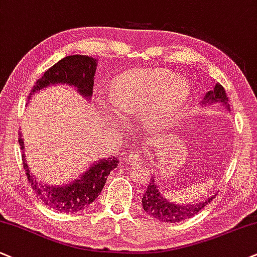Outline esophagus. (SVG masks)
Returning a JSON list of instances; mask_svg holds the SVG:
<instances>
[{"mask_svg":"<svg viewBox=\"0 0 257 257\" xmlns=\"http://www.w3.org/2000/svg\"><path fill=\"white\" fill-rule=\"evenodd\" d=\"M125 160L130 163H136V162H138L141 158H139V154L137 153V151H128L127 155L125 156Z\"/></svg>","mask_w":257,"mask_h":257,"instance_id":"1","label":"esophagus"}]
</instances>
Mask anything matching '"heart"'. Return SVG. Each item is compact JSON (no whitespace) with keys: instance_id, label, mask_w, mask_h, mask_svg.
I'll use <instances>...</instances> for the list:
<instances>
[{"instance_id":"1","label":"heart","mask_w":257,"mask_h":257,"mask_svg":"<svg viewBox=\"0 0 257 257\" xmlns=\"http://www.w3.org/2000/svg\"><path fill=\"white\" fill-rule=\"evenodd\" d=\"M110 97L100 107L114 119L139 115L145 127L162 130L181 112L189 97L186 78L166 69H149L125 74L110 87Z\"/></svg>"}]
</instances>
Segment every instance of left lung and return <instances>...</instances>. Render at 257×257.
<instances>
[{"label":"left lung","instance_id":"obj_1","mask_svg":"<svg viewBox=\"0 0 257 257\" xmlns=\"http://www.w3.org/2000/svg\"><path fill=\"white\" fill-rule=\"evenodd\" d=\"M227 101L229 100H227L225 89L223 88V85L217 83L213 90L207 91L204 100L201 101V104L207 106V104L219 102L223 106H226V108L229 109ZM151 180L153 181L149 183L147 192L144 193L143 199H142L143 210L149 216L161 221H166V223H176V221H182L187 218L193 217L214 198V195H212L206 200L196 202V204H175V202L167 200V198H164L161 193V188L154 177Z\"/></svg>","mask_w":257,"mask_h":257}]
</instances>
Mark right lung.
<instances>
[{
    "instance_id": "obj_1",
    "label": "right lung",
    "mask_w": 257,
    "mask_h": 257,
    "mask_svg": "<svg viewBox=\"0 0 257 257\" xmlns=\"http://www.w3.org/2000/svg\"><path fill=\"white\" fill-rule=\"evenodd\" d=\"M96 59L88 56L74 55L63 58L55 64L32 88L30 97L49 85L68 84L75 87L85 100H89L93 95L94 76L96 71ZM21 150L25 149L24 139L19 138ZM25 154L22 155L24 168L26 170L28 182L31 183L33 191L37 193L40 200L50 208L55 211L72 213L88 207L102 191L104 183L110 172L119 164V158L109 157L103 160H97L88 168L85 172L76 177L74 181L66 183L64 186L58 185H43L38 182L30 168L26 163Z\"/></svg>"
}]
</instances>
